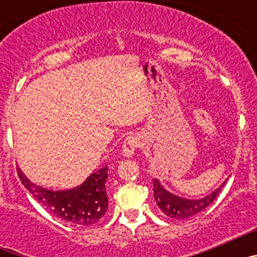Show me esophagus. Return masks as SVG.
<instances>
[{"instance_id": "esophagus-1", "label": "esophagus", "mask_w": 257, "mask_h": 257, "mask_svg": "<svg viewBox=\"0 0 257 257\" xmlns=\"http://www.w3.org/2000/svg\"><path fill=\"white\" fill-rule=\"evenodd\" d=\"M139 145H140L139 136L136 135V134H130V135H127L126 139H124L123 142V147H122V154H123V157H127V158L133 157Z\"/></svg>"}]
</instances>
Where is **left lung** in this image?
I'll return each mask as SVG.
<instances>
[{"instance_id":"obj_1","label":"left lung","mask_w":257,"mask_h":257,"mask_svg":"<svg viewBox=\"0 0 257 257\" xmlns=\"http://www.w3.org/2000/svg\"><path fill=\"white\" fill-rule=\"evenodd\" d=\"M224 184L225 183H222L221 187L215 189L212 193H210L208 196L203 197V198L188 199L175 196V194H172V193H170L169 190H166L163 188V185L160 183L158 179H153L154 199H156L160 210L165 213V216L175 220H185L194 216L198 212L205 210L207 206H210L213 199L217 197L220 189L224 187Z\"/></svg>"}]
</instances>
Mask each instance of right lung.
I'll return each mask as SVG.
<instances>
[{
	"instance_id": "add662e5",
	"label": "right lung",
	"mask_w": 257,
	"mask_h": 257,
	"mask_svg": "<svg viewBox=\"0 0 257 257\" xmlns=\"http://www.w3.org/2000/svg\"><path fill=\"white\" fill-rule=\"evenodd\" d=\"M18 176L23 185L46 211L69 222L70 225H92L105 215L108 208L105 190L108 167L97 170L78 187L65 190H50L40 187L32 183L19 167Z\"/></svg>"
}]
</instances>
